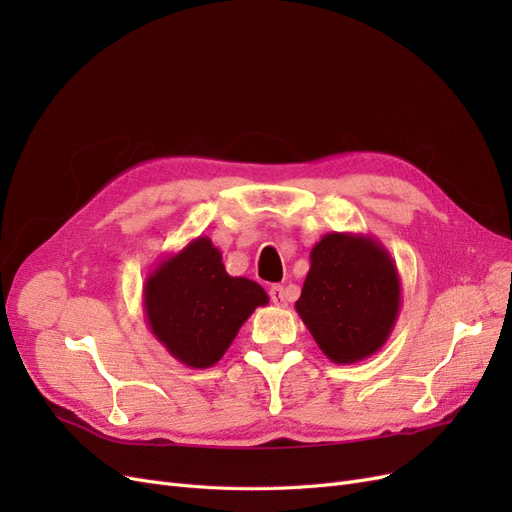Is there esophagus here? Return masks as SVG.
<instances>
[{
	"instance_id": "34e87169",
	"label": "esophagus",
	"mask_w": 512,
	"mask_h": 512,
	"mask_svg": "<svg viewBox=\"0 0 512 512\" xmlns=\"http://www.w3.org/2000/svg\"><path fill=\"white\" fill-rule=\"evenodd\" d=\"M269 297H271V301H273L275 305H286V301H288L286 290H284V286H280V284H273V286L269 288Z\"/></svg>"
}]
</instances>
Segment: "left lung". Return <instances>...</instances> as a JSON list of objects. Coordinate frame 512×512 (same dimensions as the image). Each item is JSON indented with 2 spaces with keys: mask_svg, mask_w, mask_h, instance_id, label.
Listing matches in <instances>:
<instances>
[{
  "mask_svg": "<svg viewBox=\"0 0 512 512\" xmlns=\"http://www.w3.org/2000/svg\"><path fill=\"white\" fill-rule=\"evenodd\" d=\"M294 307L329 361L359 363L386 344L397 322L401 280L395 260L376 237L329 232L309 252Z\"/></svg>",
  "mask_w": 512,
  "mask_h": 512,
  "instance_id": "8db88e82",
  "label": "left lung"
}]
</instances>
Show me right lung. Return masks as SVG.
<instances>
[{"label":"right lung","instance_id":"add662e5","mask_svg":"<svg viewBox=\"0 0 512 512\" xmlns=\"http://www.w3.org/2000/svg\"><path fill=\"white\" fill-rule=\"evenodd\" d=\"M267 303L260 284L226 273L209 237L162 258L143 284L149 331L170 356L194 369L218 363L243 322Z\"/></svg>","mask_w":512,"mask_h":512}]
</instances>
